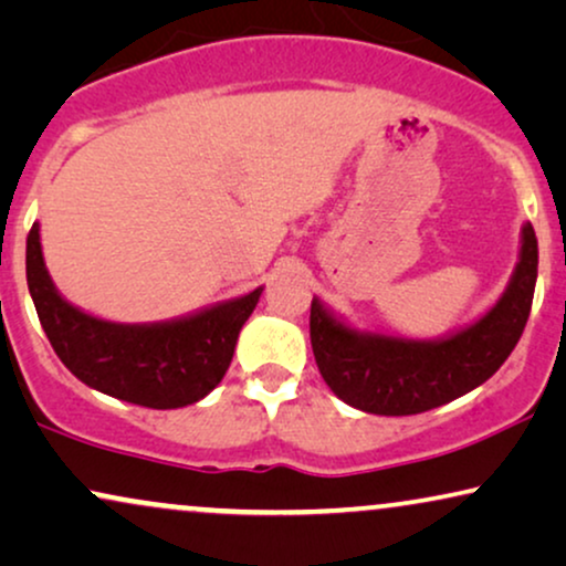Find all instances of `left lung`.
<instances>
[{
	"mask_svg": "<svg viewBox=\"0 0 566 566\" xmlns=\"http://www.w3.org/2000/svg\"><path fill=\"white\" fill-rule=\"evenodd\" d=\"M536 276L538 240L525 222L517 263L500 300L446 336L357 328L313 297L311 344L323 380L344 403L380 417H409L455 401L492 378L515 349L528 323Z\"/></svg>",
	"mask_w": 566,
	"mask_h": 566,
	"instance_id": "obj_1",
	"label": "left lung"
}]
</instances>
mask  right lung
I'll return each mask as SVG.
<instances>
[{
  "mask_svg": "<svg viewBox=\"0 0 566 566\" xmlns=\"http://www.w3.org/2000/svg\"><path fill=\"white\" fill-rule=\"evenodd\" d=\"M33 305L66 370L85 386L147 409H180L212 394L228 373L240 328L263 287L180 318L116 323L72 305L51 279L33 222L25 248Z\"/></svg>",
  "mask_w": 566,
  "mask_h": 566,
  "instance_id": "right-lung-1",
  "label": "right lung"
}]
</instances>
